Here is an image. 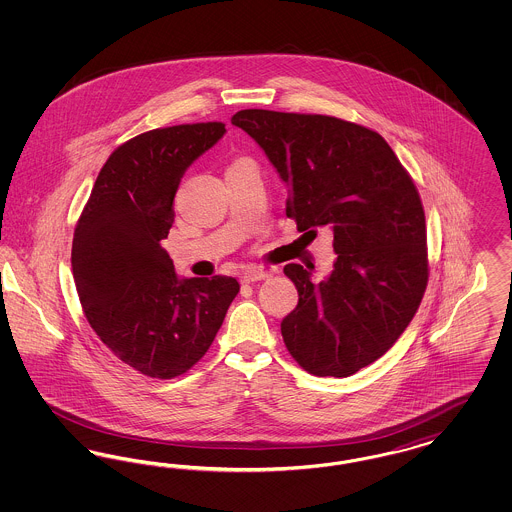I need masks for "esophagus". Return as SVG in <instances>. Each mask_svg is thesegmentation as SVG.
I'll return each instance as SVG.
<instances>
[{
	"mask_svg": "<svg viewBox=\"0 0 512 512\" xmlns=\"http://www.w3.org/2000/svg\"><path fill=\"white\" fill-rule=\"evenodd\" d=\"M267 278H270V270H265V268H247L242 272V282L245 284L267 280Z\"/></svg>",
	"mask_w": 512,
	"mask_h": 512,
	"instance_id": "esophagus-1",
	"label": "esophagus"
}]
</instances>
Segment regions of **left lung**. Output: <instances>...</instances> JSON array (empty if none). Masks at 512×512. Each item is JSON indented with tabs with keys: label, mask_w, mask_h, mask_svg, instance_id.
Returning <instances> with one entry per match:
<instances>
[{
	"label": "left lung",
	"mask_w": 512,
	"mask_h": 512,
	"mask_svg": "<svg viewBox=\"0 0 512 512\" xmlns=\"http://www.w3.org/2000/svg\"><path fill=\"white\" fill-rule=\"evenodd\" d=\"M247 132L288 186L297 230L330 228L336 261L315 284L284 267L299 301L282 320L293 359L315 376L345 378L380 359L405 332L428 284L420 195L388 142L374 130L326 115L244 109Z\"/></svg>",
	"instance_id": "8db88e82"
}]
</instances>
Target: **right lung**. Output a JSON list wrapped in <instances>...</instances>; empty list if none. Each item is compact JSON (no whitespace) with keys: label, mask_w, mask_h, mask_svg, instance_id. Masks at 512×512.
<instances>
[{"label":"right lung","mask_w":512,"mask_h":512,"mask_svg":"<svg viewBox=\"0 0 512 512\" xmlns=\"http://www.w3.org/2000/svg\"><path fill=\"white\" fill-rule=\"evenodd\" d=\"M224 132L222 122L178 124L117 147L74 228L71 265L84 315L122 363L151 378L190 370L240 292L232 276L180 278L161 245L184 172Z\"/></svg>","instance_id":"obj_1"}]
</instances>
